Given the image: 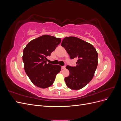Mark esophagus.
Instances as JSON below:
<instances>
[{
  "label": "esophagus",
  "instance_id": "esophagus-1",
  "mask_svg": "<svg viewBox=\"0 0 121 121\" xmlns=\"http://www.w3.org/2000/svg\"><path fill=\"white\" fill-rule=\"evenodd\" d=\"M65 69V66H61V69Z\"/></svg>",
  "mask_w": 121,
  "mask_h": 121
}]
</instances>
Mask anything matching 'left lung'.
<instances>
[{
  "instance_id": "left-lung-1",
  "label": "left lung",
  "mask_w": 121,
  "mask_h": 121,
  "mask_svg": "<svg viewBox=\"0 0 121 121\" xmlns=\"http://www.w3.org/2000/svg\"><path fill=\"white\" fill-rule=\"evenodd\" d=\"M61 45L71 59L78 58L76 66L67 65L69 74L65 77L67 86L73 90L85 87L93 78L98 64V53L91 44L75 37L65 38Z\"/></svg>"
}]
</instances>
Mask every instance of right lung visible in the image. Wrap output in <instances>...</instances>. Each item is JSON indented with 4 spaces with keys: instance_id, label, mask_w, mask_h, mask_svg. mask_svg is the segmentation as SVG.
I'll return each mask as SVG.
<instances>
[{
    "instance_id": "1",
    "label": "right lung",
    "mask_w": 121,
    "mask_h": 121,
    "mask_svg": "<svg viewBox=\"0 0 121 121\" xmlns=\"http://www.w3.org/2000/svg\"><path fill=\"white\" fill-rule=\"evenodd\" d=\"M60 42V38L45 35L32 40L24 48L25 71L35 86L41 88L52 86L61 70L60 65L46 63L47 56H50Z\"/></svg>"
}]
</instances>
